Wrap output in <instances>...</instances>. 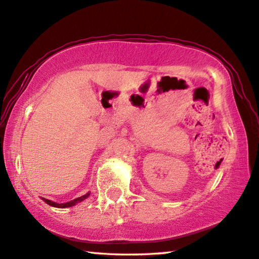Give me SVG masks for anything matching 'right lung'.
Segmentation results:
<instances>
[{"instance_id":"1","label":"right lung","mask_w":259,"mask_h":259,"mask_svg":"<svg viewBox=\"0 0 259 259\" xmlns=\"http://www.w3.org/2000/svg\"><path fill=\"white\" fill-rule=\"evenodd\" d=\"M89 196H90V193H86V194H84V196H81V197H79V198H76V199H74V200L68 201V202H65V203H57V202H53V201H51V200H48V199H45V198H42V199H43V201H45V202L48 203V205L52 206V207H57V208H68V207L75 206L76 203H78V202H80V201L85 200V199L88 198Z\"/></svg>"}]
</instances>
